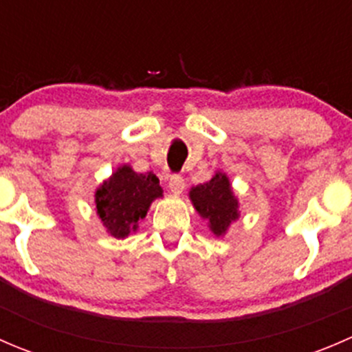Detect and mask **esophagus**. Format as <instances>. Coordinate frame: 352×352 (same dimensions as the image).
<instances>
[{"instance_id":"obj_1","label":"esophagus","mask_w":352,"mask_h":352,"mask_svg":"<svg viewBox=\"0 0 352 352\" xmlns=\"http://www.w3.org/2000/svg\"><path fill=\"white\" fill-rule=\"evenodd\" d=\"M168 187L173 194H180L184 190V187H186V180L180 175H172L168 180Z\"/></svg>"}]
</instances>
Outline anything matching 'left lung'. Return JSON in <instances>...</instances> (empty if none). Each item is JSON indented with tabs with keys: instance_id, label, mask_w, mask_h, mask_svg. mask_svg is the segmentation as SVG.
<instances>
[{
	"instance_id": "1",
	"label": "left lung",
	"mask_w": 352,
	"mask_h": 352,
	"mask_svg": "<svg viewBox=\"0 0 352 352\" xmlns=\"http://www.w3.org/2000/svg\"><path fill=\"white\" fill-rule=\"evenodd\" d=\"M190 201L202 218L209 219L214 235H223L230 223L239 216V202L225 173H216L209 182L199 184L190 190Z\"/></svg>"
}]
</instances>
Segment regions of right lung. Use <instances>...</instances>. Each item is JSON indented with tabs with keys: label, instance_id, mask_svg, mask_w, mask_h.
Here are the masks:
<instances>
[{
	"label": "right lung",
	"instance_id": "obj_1",
	"mask_svg": "<svg viewBox=\"0 0 352 352\" xmlns=\"http://www.w3.org/2000/svg\"><path fill=\"white\" fill-rule=\"evenodd\" d=\"M158 177L153 172L136 173L124 165L98 187L95 194L97 212L105 228L116 239H124L138 221L146 216L150 204L162 197Z\"/></svg>",
	"mask_w": 352,
	"mask_h": 352
}]
</instances>
